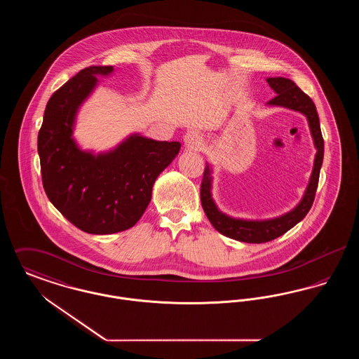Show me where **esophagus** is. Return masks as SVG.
I'll use <instances>...</instances> for the list:
<instances>
[{
    "label": "esophagus",
    "mask_w": 359,
    "mask_h": 359,
    "mask_svg": "<svg viewBox=\"0 0 359 359\" xmlns=\"http://www.w3.org/2000/svg\"><path fill=\"white\" fill-rule=\"evenodd\" d=\"M184 142L189 149H199L203 145V138L201 136L199 132L196 130H189L184 135Z\"/></svg>",
    "instance_id": "esophagus-1"
}]
</instances>
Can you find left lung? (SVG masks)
<instances>
[{"mask_svg":"<svg viewBox=\"0 0 359 359\" xmlns=\"http://www.w3.org/2000/svg\"><path fill=\"white\" fill-rule=\"evenodd\" d=\"M266 82L276 93V97L272 98L268 104L292 109L303 113L307 117L311 135L318 152L315 156L313 170H312L307 189L300 203L290 212L273 219H266V221L236 219L221 212L211 196V168L208 164L205 165L203 180L201 186V202L208 221L215 227V230H218L223 236L236 241H241V242H246V243H264V242H269L272 239L277 238L284 233H287L290 229L300 222L307 215L309 208L312 207V203L315 201V194L319 183V175H320V168L323 164V154H325V141L320 130V122L318 117L316 106L312 102V100L288 78H281V76L268 78Z\"/></svg>","mask_w":359,"mask_h":359,"instance_id":"1","label":"left lung"}]
</instances>
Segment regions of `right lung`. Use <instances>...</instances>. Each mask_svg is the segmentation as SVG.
I'll use <instances>...</instances> for the list:
<instances>
[{
  "label": "right lung",
  "mask_w": 359,
  "mask_h": 359,
  "mask_svg": "<svg viewBox=\"0 0 359 359\" xmlns=\"http://www.w3.org/2000/svg\"><path fill=\"white\" fill-rule=\"evenodd\" d=\"M113 66L79 71L52 94L37 137L43 187L52 205L82 231L113 234L135 226L152 198L157 176L180 142L133 135L106 154L78 148L72 138L79 106Z\"/></svg>",
  "instance_id": "1"
}]
</instances>
